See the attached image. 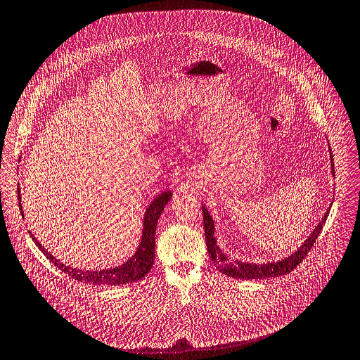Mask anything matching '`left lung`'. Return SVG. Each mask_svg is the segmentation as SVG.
Listing matches in <instances>:
<instances>
[{
    "label": "left lung",
    "mask_w": 360,
    "mask_h": 360,
    "mask_svg": "<svg viewBox=\"0 0 360 360\" xmlns=\"http://www.w3.org/2000/svg\"><path fill=\"white\" fill-rule=\"evenodd\" d=\"M330 158H331V172L335 175L334 169V160H333V153L330 148ZM203 210V224H205V237H206V245H207V252L210 255V259L214 262L216 268L226 274L227 276L237 278V279H266V278H278L290 274L300 262L304 259V257L309 254L311 247L314 245L316 240L319 238L327 217L330 214L331 206L326 212L324 217L321 221L317 224V227L313 230V233L307 237V240L297 248L296 252L290 254L289 257L283 258L282 261L278 262H266V264H248V262H241V261H233L230 259L217 245L216 237H214V221L209 213V210L202 205Z\"/></svg>",
    "instance_id": "left-lung-1"
}]
</instances>
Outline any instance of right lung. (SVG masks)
I'll list each match as a JSON object with an SVG mask.
<instances>
[{
  "label": "right lung",
  "mask_w": 360,
  "mask_h": 360,
  "mask_svg": "<svg viewBox=\"0 0 360 360\" xmlns=\"http://www.w3.org/2000/svg\"><path fill=\"white\" fill-rule=\"evenodd\" d=\"M172 193L171 191H165L160 193L146 209L144 219H143V234L141 240L139 244V248L136 254L127 259L123 265L116 266V268H109V269H101V271H82V269H75L71 266H67L65 264L60 262L56 259L50 252L41 247V244L36 240V237L29 231V236L32 237L33 243L36 247L46 255V258L54 264L61 272L67 274L72 279L86 283V285H96V286H116V285H126V283H133L140 279H143L153 268L154 258H155V229L158 219L165 207V205L169 202ZM18 199H20V192L18 188ZM19 210L23 216L22 212V205L19 200Z\"/></svg>",
  "instance_id": "right-lung-1"
}]
</instances>
